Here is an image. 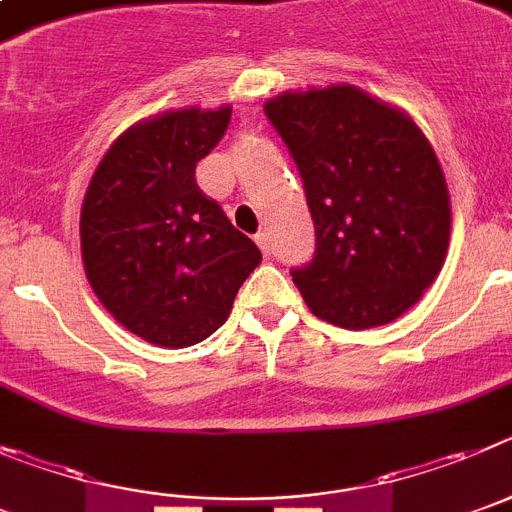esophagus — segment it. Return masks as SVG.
<instances>
[{
	"instance_id": "esophagus-1",
	"label": "esophagus",
	"mask_w": 512,
	"mask_h": 512,
	"mask_svg": "<svg viewBox=\"0 0 512 512\" xmlns=\"http://www.w3.org/2000/svg\"><path fill=\"white\" fill-rule=\"evenodd\" d=\"M255 242L260 245V250L265 252V255H270V237H267V232H257Z\"/></svg>"
}]
</instances>
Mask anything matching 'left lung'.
<instances>
[{"mask_svg":"<svg viewBox=\"0 0 512 512\" xmlns=\"http://www.w3.org/2000/svg\"><path fill=\"white\" fill-rule=\"evenodd\" d=\"M265 114L296 160L316 227L313 260L290 270L303 301L342 329L395 321L449 247L434 147L408 114L354 86L285 91Z\"/></svg>","mask_w":512,"mask_h":512,"instance_id":"8db88e82","label":"left lung"}]
</instances>
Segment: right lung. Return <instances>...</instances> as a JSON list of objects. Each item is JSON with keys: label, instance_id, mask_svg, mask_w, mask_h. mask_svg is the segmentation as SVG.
<instances>
[{"label": "right lung", "instance_id": "add662e5", "mask_svg": "<svg viewBox=\"0 0 512 512\" xmlns=\"http://www.w3.org/2000/svg\"><path fill=\"white\" fill-rule=\"evenodd\" d=\"M232 109L135 124L101 158L81 206L86 278L114 319L158 347L204 342L227 321L262 252L196 183Z\"/></svg>", "mask_w": 512, "mask_h": 512}]
</instances>
